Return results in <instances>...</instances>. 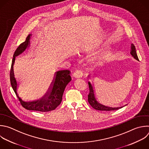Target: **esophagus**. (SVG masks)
I'll list each match as a JSON object with an SVG mask.
<instances>
[{"instance_id":"esophagus-1","label":"esophagus","mask_w":149,"mask_h":149,"mask_svg":"<svg viewBox=\"0 0 149 149\" xmlns=\"http://www.w3.org/2000/svg\"><path fill=\"white\" fill-rule=\"evenodd\" d=\"M72 75L75 78H81L82 77L83 74H82V72L81 70H78L75 71V72L73 73Z\"/></svg>"}]
</instances>
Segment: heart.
<instances>
[{
	"instance_id": "b5f03b06",
	"label": "heart",
	"mask_w": 149,
	"mask_h": 149,
	"mask_svg": "<svg viewBox=\"0 0 149 149\" xmlns=\"http://www.w3.org/2000/svg\"><path fill=\"white\" fill-rule=\"evenodd\" d=\"M113 55V52L110 49H105V51H104L101 55L97 57L96 58H95V60H93V64H97L100 62L103 61L104 59L108 58V57H110Z\"/></svg>"
}]
</instances>
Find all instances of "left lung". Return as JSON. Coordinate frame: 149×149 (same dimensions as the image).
Listing matches in <instances>:
<instances>
[{
	"label": "left lung",
	"mask_w": 149,
	"mask_h": 149,
	"mask_svg": "<svg viewBox=\"0 0 149 149\" xmlns=\"http://www.w3.org/2000/svg\"><path fill=\"white\" fill-rule=\"evenodd\" d=\"M130 54L132 56V57L136 60L139 61L138 57L137 56L136 48L134 45L132 44L130 46ZM88 78L89 79V76H88ZM89 85V93L88 95V101L89 104L91 105V106L95 109L98 110V111H115L118 110L119 109L122 108L123 107H108L107 105H105L101 103L100 101L97 100V99L96 96V95L95 93V89L93 88V84L91 82V81L88 82Z\"/></svg>",
	"instance_id": "8db88e82"
}]
</instances>
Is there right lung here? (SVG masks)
<instances>
[{
	"mask_svg": "<svg viewBox=\"0 0 149 149\" xmlns=\"http://www.w3.org/2000/svg\"><path fill=\"white\" fill-rule=\"evenodd\" d=\"M31 34L27 37L26 41L22 42L16 49L13 55L10 69V78L11 85L22 105L29 111L46 112L54 110L61 102L64 91L67 84L71 81L70 71L62 70L56 72L54 80L48 92L41 98L33 101H25L19 96L17 92L18 84L15 77L13 65L16 57L23 53L30 45Z\"/></svg>",
	"mask_w": 149,
	"mask_h": 149,
	"instance_id": "add662e5",
	"label": "right lung"
}]
</instances>
